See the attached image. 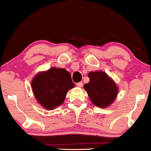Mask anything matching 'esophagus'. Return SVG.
Segmentation results:
<instances>
[{"label":"esophagus","mask_w":151,"mask_h":151,"mask_svg":"<svg viewBox=\"0 0 151 151\" xmlns=\"http://www.w3.org/2000/svg\"><path fill=\"white\" fill-rule=\"evenodd\" d=\"M76 86L78 87H79V88H82L83 87V83L82 82H78L76 83Z\"/></svg>","instance_id":"obj_1"}]
</instances>
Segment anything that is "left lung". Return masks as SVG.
<instances>
[{
    "label": "left lung",
    "mask_w": 151,
    "mask_h": 151,
    "mask_svg": "<svg viewBox=\"0 0 151 151\" xmlns=\"http://www.w3.org/2000/svg\"><path fill=\"white\" fill-rule=\"evenodd\" d=\"M88 76L90 82L85 84L83 88L92 103L99 107H109L118 95V89L116 83L102 71L90 72Z\"/></svg>",
    "instance_id": "8db88e82"
}]
</instances>
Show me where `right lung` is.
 Listing matches in <instances>:
<instances>
[{"instance_id":"add662e5","label":"right lung","mask_w":151,"mask_h":151,"mask_svg":"<svg viewBox=\"0 0 151 151\" xmlns=\"http://www.w3.org/2000/svg\"><path fill=\"white\" fill-rule=\"evenodd\" d=\"M75 86L69 72L57 68L39 73L31 81L35 99L42 107L48 110L61 105L68 91Z\"/></svg>"}]
</instances>
